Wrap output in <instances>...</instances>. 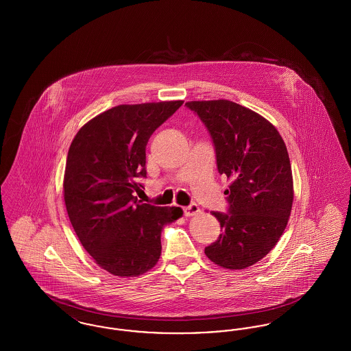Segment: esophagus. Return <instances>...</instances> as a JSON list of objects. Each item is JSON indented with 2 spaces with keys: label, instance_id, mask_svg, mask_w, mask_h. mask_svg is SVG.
<instances>
[{
  "label": "esophagus",
  "instance_id": "esophagus-1",
  "mask_svg": "<svg viewBox=\"0 0 351 351\" xmlns=\"http://www.w3.org/2000/svg\"><path fill=\"white\" fill-rule=\"evenodd\" d=\"M183 212L184 216H185V217H191V216H195V215H197V213L200 212V208H199V205H197V204L192 202L191 205H188V206H184Z\"/></svg>",
  "mask_w": 351,
  "mask_h": 351
}]
</instances>
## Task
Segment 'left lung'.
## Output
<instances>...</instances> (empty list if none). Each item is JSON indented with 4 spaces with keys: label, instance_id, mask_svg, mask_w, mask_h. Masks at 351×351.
Segmentation results:
<instances>
[{
    "label": "left lung",
    "instance_id": "obj_1",
    "mask_svg": "<svg viewBox=\"0 0 351 351\" xmlns=\"http://www.w3.org/2000/svg\"><path fill=\"white\" fill-rule=\"evenodd\" d=\"M212 136L218 172L232 180L228 213L212 212L222 229L206 256L230 269L250 267L278 243L293 201V182L283 138L266 118L233 101H191Z\"/></svg>",
    "mask_w": 351,
    "mask_h": 351
}]
</instances>
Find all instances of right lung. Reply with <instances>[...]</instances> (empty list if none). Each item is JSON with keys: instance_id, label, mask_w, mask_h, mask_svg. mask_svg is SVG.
<instances>
[{"instance_id": "add662e5", "label": "right lung", "mask_w": 351, "mask_h": 351, "mask_svg": "<svg viewBox=\"0 0 351 351\" xmlns=\"http://www.w3.org/2000/svg\"><path fill=\"white\" fill-rule=\"evenodd\" d=\"M183 101L118 105L86 122L68 150L64 201L84 249L116 276H138L156 265L165 225L178 206L142 204L134 196L146 178V146Z\"/></svg>"}]
</instances>
